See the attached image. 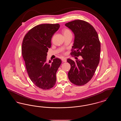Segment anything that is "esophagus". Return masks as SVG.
Returning a JSON list of instances; mask_svg holds the SVG:
<instances>
[{
	"instance_id": "1",
	"label": "esophagus",
	"mask_w": 121,
	"mask_h": 121,
	"mask_svg": "<svg viewBox=\"0 0 121 121\" xmlns=\"http://www.w3.org/2000/svg\"><path fill=\"white\" fill-rule=\"evenodd\" d=\"M62 60L63 62H67V59L66 58H62Z\"/></svg>"
}]
</instances>
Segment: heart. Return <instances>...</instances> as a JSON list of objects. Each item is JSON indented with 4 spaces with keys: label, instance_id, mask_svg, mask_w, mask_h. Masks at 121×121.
I'll list each match as a JSON object with an SVG mask.
<instances>
[{
    "label": "heart",
    "instance_id": "1",
    "mask_svg": "<svg viewBox=\"0 0 121 121\" xmlns=\"http://www.w3.org/2000/svg\"><path fill=\"white\" fill-rule=\"evenodd\" d=\"M62 33L64 36L67 35L71 34V31L69 30V29H64L62 30Z\"/></svg>",
    "mask_w": 121,
    "mask_h": 121
}]
</instances>
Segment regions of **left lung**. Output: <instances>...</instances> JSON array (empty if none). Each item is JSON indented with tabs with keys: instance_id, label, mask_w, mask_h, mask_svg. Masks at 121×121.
<instances>
[{
	"instance_id": "obj_1",
	"label": "left lung",
	"mask_w": 121,
	"mask_h": 121,
	"mask_svg": "<svg viewBox=\"0 0 121 121\" xmlns=\"http://www.w3.org/2000/svg\"><path fill=\"white\" fill-rule=\"evenodd\" d=\"M65 26L74 35V40L71 53L82 60L74 62L68 58L71 65L68 73L69 80L78 86L85 84L94 74L100 60V43L98 34L92 26L81 20H76L66 23Z\"/></svg>"
}]
</instances>
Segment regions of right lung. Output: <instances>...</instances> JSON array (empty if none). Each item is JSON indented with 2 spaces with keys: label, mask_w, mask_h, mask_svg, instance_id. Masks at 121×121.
Instances as JSON below:
<instances>
[{
  "label": "right lung",
  "mask_w": 121,
  "mask_h": 121,
  "mask_svg": "<svg viewBox=\"0 0 121 121\" xmlns=\"http://www.w3.org/2000/svg\"><path fill=\"white\" fill-rule=\"evenodd\" d=\"M59 24H42L30 30L23 38L22 53L29 78L36 86L46 90L56 82V73L62 63L56 58L47 63V52L51 47L52 35Z\"/></svg>",
  "instance_id": "obj_1"
}]
</instances>
